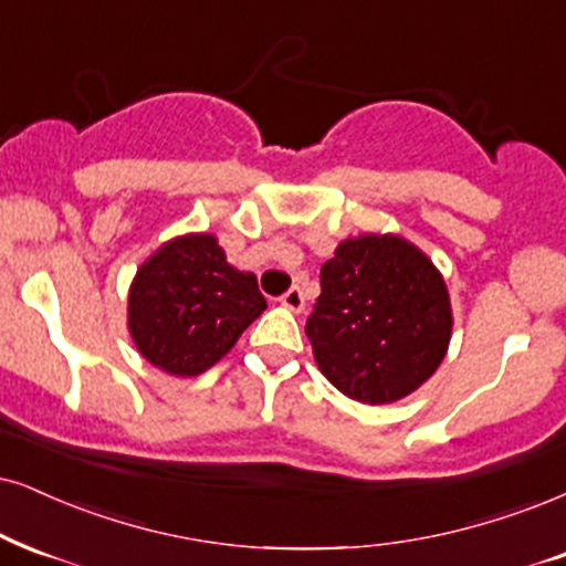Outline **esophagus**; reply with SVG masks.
<instances>
[{"mask_svg": "<svg viewBox=\"0 0 566 566\" xmlns=\"http://www.w3.org/2000/svg\"><path fill=\"white\" fill-rule=\"evenodd\" d=\"M281 304L285 306V310H291V312H302L304 310V291L298 289V285H294V289H289L285 291V294L281 296Z\"/></svg>", "mask_w": 566, "mask_h": 566, "instance_id": "obj_1", "label": "esophagus"}]
</instances>
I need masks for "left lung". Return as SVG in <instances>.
Here are the masks:
<instances>
[{"label": "left lung", "mask_w": 566, "mask_h": 566, "mask_svg": "<svg viewBox=\"0 0 566 566\" xmlns=\"http://www.w3.org/2000/svg\"><path fill=\"white\" fill-rule=\"evenodd\" d=\"M306 338L317 367L348 399L390 403L441 365L451 340L443 275L401 235H357L338 243L319 270Z\"/></svg>", "instance_id": "8db88e82"}]
</instances>
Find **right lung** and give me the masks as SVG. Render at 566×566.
I'll return each instance as SVG.
<instances>
[{
  "label": "right lung",
  "instance_id": "1",
  "mask_svg": "<svg viewBox=\"0 0 566 566\" xmlns=\"http://www.w3.org/2000/svg\"><path fill=\"white\" fill-rule=\"evenodd\" d=\"M264 310L256 277L228 264L214 235L186 233L138 268L128 331L146 361L193 378L218 365Z\"/></svg>",
  "mask_w": 566,
  "mask_h": 566
}]
</instances>
